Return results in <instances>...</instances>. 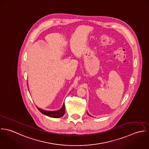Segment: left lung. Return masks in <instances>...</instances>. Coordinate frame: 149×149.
<instances>
[{
  "mask_svg": "<svg viewBox=\"0 0 149 149\" xmlns=\"http://www.w3.org/2000/svg\"><path fill=\"white\" fill-rule=\"evenodd\" d=\"M88 115H89V113H88ZM90 116H90V115H89Z\"/></svg>",
  "mask_w": 149,
  "mask_h": 149,
  "instance_id": "8db88e82",
  "label": "left lung"
}]
</instances>
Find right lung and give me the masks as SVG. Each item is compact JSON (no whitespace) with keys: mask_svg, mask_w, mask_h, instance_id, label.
I'll return each mask as SVG.
<instances>
[{"mask_svg":"<svg viewBox=\"0 0 149 149\" xmlns=\"http://www.w3.org/2000/svg\"><path fill=\"white\" fill-rule=\"evenodd\" d=\"M37 109L39 110V111L42 113L44 115H45L47 116H48L51 118H59L61 117L62 116L64 115L65 113V105L64 104H63L62 108L60 109L59 110L56 111H44L41 109L38 108L37 107Z\"/></svg>","mask_w":149,"mask_h":149,"instance_id":"1","label":"right lung"}]
</instances>
